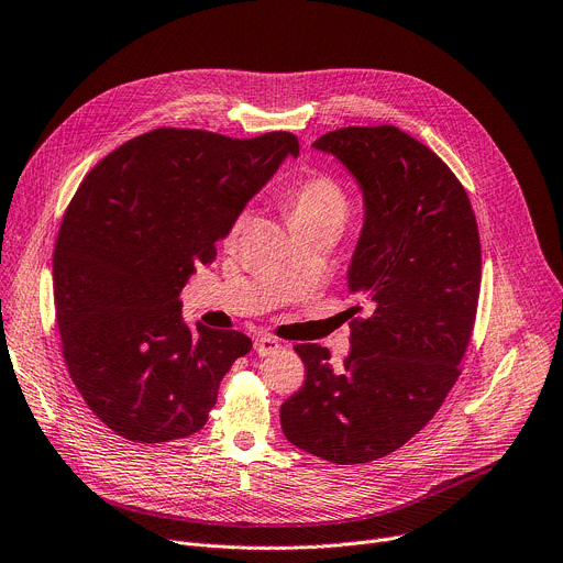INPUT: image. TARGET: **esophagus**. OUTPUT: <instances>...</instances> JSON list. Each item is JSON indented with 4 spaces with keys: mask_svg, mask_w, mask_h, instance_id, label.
Listing matches in <instances>:
<instances>
[{
    "mask_svg": "<svg viewBox=\"0 0 563 563\" xmlns=\"http://www.w3.org/2000/svg\"><path fill=\"white\" fill-rule=\"evenodd\" d=\"M253 350L258 352L261 356H267V354H274V352L280 350V341L269 336V334H258L253 341Z\"/></svg>",
    "mask_w": 563,
    "mask_h": 563,
    "instance_id": "esophagus-1",
    "label": "esophagus"
}]
</instances>
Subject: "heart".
Returning a JSON list of instances; mask_svg holds the SVG:
<instances>
[{
  "label": "heart",
  "mask_w": 563,
  "mask_h": 563,
  "mask_svg": "<svg viewBox=\"0 0 563 563\" xmlns=\"http://www.w3.org/2000/svg\"><path fill=\"white\" fill-rule=\"evenodd\" d=\"M285 207L289 213V222L296 233L300 231H336L341 233L347 224L352 201L347 188L330 173H314L305 179H298L285 192ZM249 220V211H240L224 235L227 246H233Z\"/></svg>",
  "instance_id": "obj_1"
}]
</instances>
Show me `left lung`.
<instances>
[{
  "label": "left lung",
  "instance_id": "1",
  "mask_svg": "<svg viewBox=\"0 0 563 563\" xmlns=\"http://www.w3.org/2000/svg\"><path fill=\"white\" fill-rule=\"evenodd\" d=\"M364 188L366 222L350 291V354L296 343L305 382L280 406L285 438L336 465H362L411 440L460 375L481 294V235L465 186L431 147L395 125H350L314 141ZM356 308L352 312H362Z\"/></svg>",
  "mask_w": 563,
  "mask_h": 563
}]
</instances>
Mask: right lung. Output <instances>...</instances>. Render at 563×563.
Instances as JSON below:
<instances>
[{"instance_id": "add662e5", "label": "right lung", "mask_w": 563, "mask_h": 563, "mask_svg": "<svg viewBox=\"0 0 563 563\" xmlns=\"http://www.w3.org/2000/svg\"><path fill=\"white\" fill-rule=\"evenodd\" d=\"M287 155L298 157L291 132L159 128L100 159L71 197L54 249L63 356L91 413L121 438L197 433L251 350L238 330L186 325L179 291Z\"/></svg>"}]
</instances>
